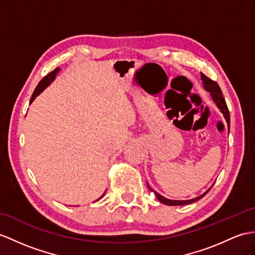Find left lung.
<instances>
[{
	"mask_svg": "<svg viewBox=\"0 0 255 255\" xmlns=\"http://www.w3.org/2000/svg\"><path fill=\"white\" fill-rule=\"evenodd\" d=\"M201 80H202V84H203V88L206 91H208L210 93L211 97H212L213 102L216 104L217 108H219L221 110V113L223 114V116H224L225 120L228 124V128H229V123H231V117H229V111H228V108H227V105H226V102H225V98L223 97V94H222V91L220 89L219 84H217L216 82H214V81H212L211 79H209L207 76H204L203 73H201ZM148 188L150 189V191H153L154 195H156L157 199L163 204H166V206H185V204H189V203H192L195 201H198L199 199H201L202 197L206 196L208 194V191L211 189H208L204 194H202L201 196L199 197H196L194 198V199H190V200H170V199H166V198H164L163 196H161L160 194H158L157 191H154L153 189H151L150 187Z\"/></svg>",
	"mask_w": 255,
	"mask_h": 255,
	"instance_id": "1",
	"label": "left lung"
}]
</instances>
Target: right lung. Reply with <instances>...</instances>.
<instances>
[{
    "instance_id": "right-lung-1",
    "label": "right lung",
    "mask_w": 255,
    "mask_h": 255,
    "mask_svg": "<svg viewBox=\"0 0 255 255\" xmlns=\"http://www.w3.org/2000/svg\"><path fill=\"white\" fill-rule=\"evenodd\" d=\"M58 71H59V68H56V69H55L54 71H52L51 73H48L47 76H45L44 78H43V79L40 81V83H39L38 86H36V88H35L32 96H31L30 104L34 101V98H35L36 96L40 95L41 93H42L43 91H44V90L47 88V86L53 82L55 77H56V74L58 73ZM104 195H105V194H104ZM104 195H103V196H104ZM103 196H102V197H103ZM102 197H101V198H102ZM101 198H99V199H101Z\"/></svg>"
}]
</instances>
